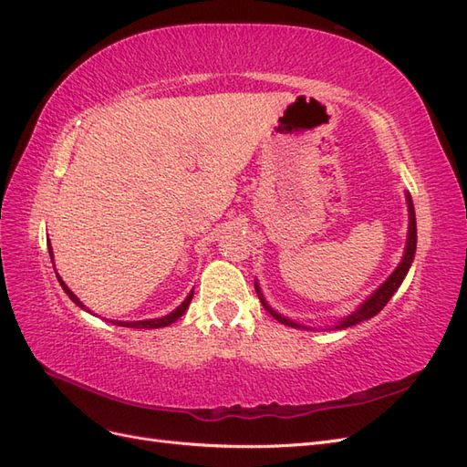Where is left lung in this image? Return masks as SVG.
<instances>
[{
  "mask_svg": "<svg viewBox=\"0 0 467 467\" xmlns=\"http://www.w3.org/2000/svg\"><path fill=\"white\" fill-rule=\"evenodd\" d=\"M407 207H409V234H407V246H405V254H403L401 264L397 265L395 272L388 279H385V282L374 293H371V296L362 305H359V307L352 315H348L346 318H340V321L335 325V328H348V327H354L362 321H368V318H371V317H376L385 307V305H388V301L393 297V293L399 289V285L403 284L410 264H412V260H415V250H417V219H415V207H412V199L409 193H407ZM254 285H256V293L264 305V309L268 311L275 318V321H279L282 325H287V327H293V328H307V327L293 323L291 318H285L284 315L275 313L268 305V301L264 299L258 282H254Z\"/></svg>",
  "mask_w": 467,
  "mask_h": 467,
  "instance_id": "left-lung-1",
  "label": "left lung"
}]
</instances>
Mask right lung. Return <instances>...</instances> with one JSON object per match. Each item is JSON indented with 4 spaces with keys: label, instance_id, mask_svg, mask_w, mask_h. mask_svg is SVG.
<instances>
[{
    "label": "right lung",
    "instance_id": "right-lung-1",
    "mask_svg": "<svg viewBox=\"0 0 467 467\" xmlns=\"http://www.w3.org/2000/svg\"><path fill=\"white\" fill-rule=\"evenodd\" d=\"M48 254H50V260L55 258L52 256V246L48 244ZM55 272H57V268H55ZM57 277H58V282H60V285H62V289L66 291V296H68L78 307H82V309H86V305L79 301L74 293L68 289V285H66L64 282H62V277L57 274ZM192 297H193V291H190V296L185 297V301L180 305L178 309H174L171 311L170 315H166V317H160V318H149V321H130V323H127V321H115L113 325H119V327H127V328H160V327H168V325H171L174 321H178V318L188 311V307H190V303H192Z\"/></svg>",
    "mask_w": 467,
    "mask_h": 467
}]
</instances>
